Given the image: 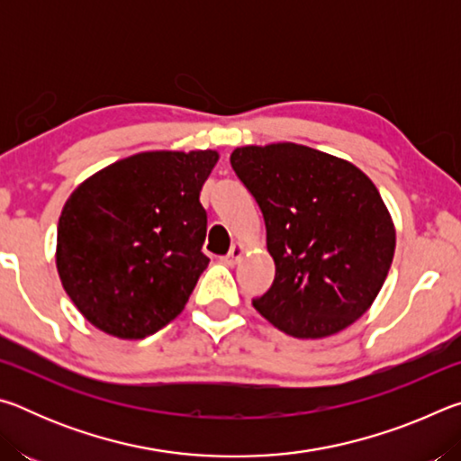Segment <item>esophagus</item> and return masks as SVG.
I'll return each mask as SVG.
<instances>
[{"label": "esophagus", "instance_id": "obj_1", "mask_svg": "<svg viewBox=\"0 0 461 461\" xmlns=\"http://www.w3.org/2000/svg\"><path fill=\"white\" fill-rule=\"evenodd\" d=\"M241 254H244V246H241V244H233V246L230 248V252L225 254V256H221V262H225V264H236V262H240Z\"/></svg>", "mask_w": 461, "mask_h": 461}]
</instances>
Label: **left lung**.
Returning a JSON list of instances; mask_svg holds the SVG:
<instances>
[{"mask_svg": "<svg viewBox=\"0 0 461 461\" xmlns=\"http://www.w3.org/2000/svg\"><path fill=\"white\" fill-rule=\"evenodd\" d=\"M231 168L258 203L275 283L254 299L293 338L319 339L360 319L393 264L396 233L374 183L352 162L280 142L236 148Z\"/></svg>", "mask_w": 461, "mask_h": 461, "instance_id": "left-lung-1", "label": "left lung"}]
</instances>
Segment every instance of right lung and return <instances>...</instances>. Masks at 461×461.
<instances>
[{
    "mask_svg": "<svg viewBox=\"0 0 461 461\" xmlns=\"http://www.w3.org/2000/svg\"><path fill=\"white\" fill-rule=\"evenodd\" d=\"M220 154L140 152L81 183L59 220L57 268L97 330L142 339L181 313L209 258L199 201Z\"/></svg>",
    "mask_w": 461,
    "mask_h": 461,
    "instance_id": "add662e5",
    "label": "right lung"
}]
</instances>
